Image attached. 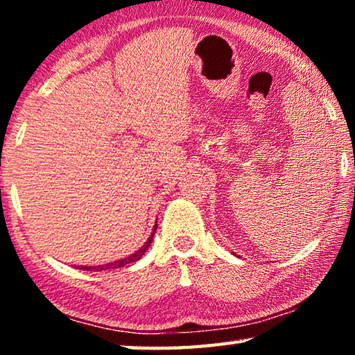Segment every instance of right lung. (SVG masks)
I'll use <instances>...</instances> for the list:
<instances>
[{"label": "right lung", "instance_id": "obj_1", "mask_svg": "<svg viewBox=\"0 0 355 355\" xmlns=\"http://www.w3.org/2000/svg\"><path fill=\"white\" fill-rule=\"evenodd\" d=\"M156 227H158V225L155 224V227H153V233H152V235H150V238L147 239L146 244H144L139 250H136L135 254H131L130 257H125V258H122V260H117V261H112V263L98 264V266H81L80 269H84V271H97V272H100V271H111V269L123 268V266H127V264H130V263H136L137 260H141L142 255L146 254V252L148 250V245L152 244V239H153V235H155Z\"/></svg>", "mask_w": 355, "mask_h": 355}]
</instances>
